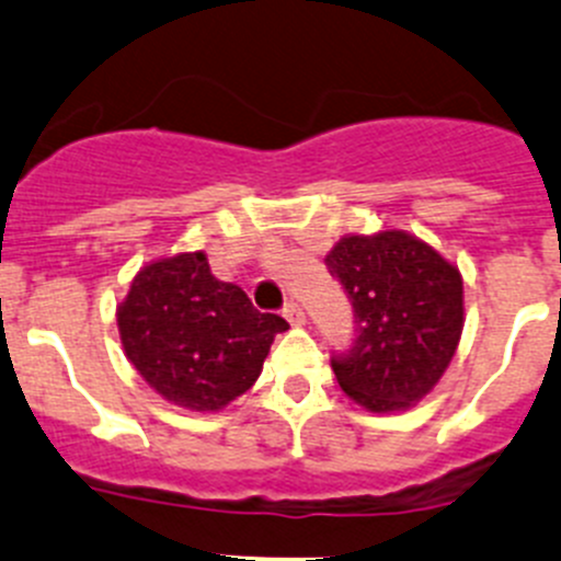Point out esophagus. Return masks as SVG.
Masks as SVG:
<instances>
[{
	"instance_id": "1",
	"label": "esophagus",
	"mask_w": 561,
	"mask_h": 561,
	"mask_svg": "<svg viewBox=\"0 0 561 561\" xmlns=\"http://www.w3.org/2000/svg\"><path fill=\"white\" fill-rule=\"evenodd\" d=\"M282 314H285L287 323H290V325H304V323H307V314H304V309L298 307L296 301H287L285 309H282Z\"/></svg>"
}]
</instances>
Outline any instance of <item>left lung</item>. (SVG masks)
<instances>
[{"label": "left lung", "instance_id": "obj_1", "mask_svg": "<svg viewBox=\"0 0 561 561\" xmlns=\"http://www.w3.org/2000/svg\"><path fill=\"white\" fill-rule=\"evenodd\" d=\"M356 312V345L334 358L340 389L373 413L408 411L447 373L463 334V276L405 230L347 232L325 254Z\"/></svg>", "mask_w": 561, "mask_h": 561}]
</instances>
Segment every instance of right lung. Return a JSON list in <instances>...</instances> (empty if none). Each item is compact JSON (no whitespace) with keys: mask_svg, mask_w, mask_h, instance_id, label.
<instances>
[{"mask_svg":"<svg viewBox=\"0 0 561 561\" xmlns=\"http://www.w3.org/2000/svg\"><path fill=\"white\" fill-rule=\"evenodd\" d=\"M285 318L263 314L247 293L210 274L205 252H178L136 271L117 304L123 351L172 405L214 413L263 373Z\"/></svg>","mask_w":561,"mask_h":561,"instance_id":"1","label":"right lung"}]
</instances>
